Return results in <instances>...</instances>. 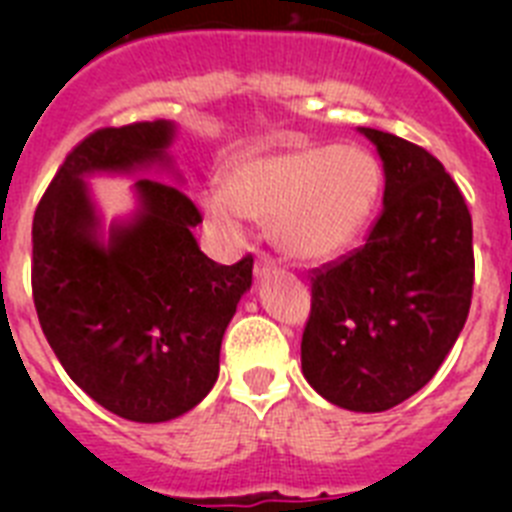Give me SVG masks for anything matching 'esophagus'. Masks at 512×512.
I'll list each match as a JSON object with an SVG mask.
<instances>
[{
    "mask_svg": "<svg viewBox=\"0 0 512 512\" xmlns=\"http://www.w3.org/2000/svg\"><path fill=\"white\" fill-rule=\"evenodd\" d=\"M269 271H277V264H274V259H271L269 253H259L256 256V264H253V274H256V279L266 277Z\"/></svg>",
    "mask_w": 512,
    "mask_h": 512,
    "instance_id": "esophagus-1",
    "label": "esophagus"
}]
</instances>
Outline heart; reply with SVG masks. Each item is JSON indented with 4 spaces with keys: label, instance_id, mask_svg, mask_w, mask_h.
Returning <instances> with one entry per match:
<instances>
[{
    "label": "heart",
    "instance_id": "1",
    "mask_svg": "<svg viewBox=\"0 0 512 512\" xmlns=\"http://www.w3.org/2000/svg\"><path fill=\"white\" fill-rule=\"evenodd\" d=\"M384 174L361 146H300L235 161L223 192H205L207 228L225 241L243 235V217L269 223L271 241L300 264L346 251L379 202Z\"/></svg>",
    "mask_w": 512,
    "mask_h": 512
}]
</instances>
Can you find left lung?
<instances>
[{
    "label": "left lung",
    "instance_id": "8db88e82",
    "mask_svg": "<svg viewBox=\"0 0 512 512\" xmlns=\"http://www.w3.org/2000/svg\"><path fill=\"white\" fill-rule=\"evenodd\" d=\"M382 158L384 197L364 246L312 277L302 374L338 408L390 410L431 382L472 305V215L425 148L359 128Z\"/></svg>",
    "mask_w": 512,
    "mask_h": 512
}]
</instances>
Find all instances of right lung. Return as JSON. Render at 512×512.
Segmentation results:
<instances>
[{
    "mask_svg": "<svg viewBox=\"0 0 512 512\" xmlns=\"http://www.w3.org/2000/svg\"><path fill=\"white\" fill-rule=\"evenodd\" d=\"M176 122H133L84 138L33 217V300L71 379L110 413L166 423L205 400L220 343L251 289L253 259L215 264L197 246L200 212L174 184ZM138 175L136 210L104 229L87 178Z\"/></svg>",
    "mask_w": 512,
    "mask_h": 512,
    "instance_id": "obj_1",
    "label": "right lung"
}]
</instances>
